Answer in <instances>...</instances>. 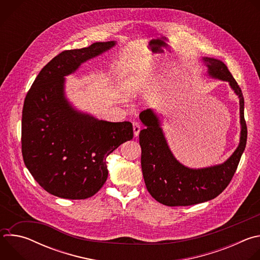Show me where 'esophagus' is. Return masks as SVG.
Here are the masks:
<instances>
[{
  "mask_svg": "<svg viewBox=\"0 0 260 260\" xmlns=\"http://www.w3.org/2000/svg\"><path fill=\"white\" fill-rule=\"evenodd\" d=\"M133 129H134V136L135 137H138L139 136V133L141 131V126L138 122H134L133 123Z\"/></svg>",
  "mask_w": 260,
  "mask_h": 260,
  "instance_id": "34e87169",
  "label": "esophagus"
}]
</instances>
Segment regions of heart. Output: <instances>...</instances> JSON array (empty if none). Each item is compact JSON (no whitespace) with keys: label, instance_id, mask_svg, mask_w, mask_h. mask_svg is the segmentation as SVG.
Masks as SVG:
<instances>
[{"label":"heart","instance_id":"heart-1","mask_svg":"<svg viewBox=\"0 0 260 260\" xmlns=\"http://www.w3.org/2000/svg\"><path fill=\"white\" fill-rule=\"evenodd\" d=\"M149 72L150 69H146L144 71H138L135 73H132L131 75H128L122 84V91L123 94L126 98H135L137 96L143 85L145 80L149 76Z\"/></svg>","mask_w":260,"mask_h":260}]
</instances>
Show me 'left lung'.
I'll return each mask as SVG.
<instances>
[{"mask_svg":"<svg viewBox=\"0 0 260 260\" xmlns=\"http://www.w3.org/2000/svg\"><path fill=\"white\" fill-rule=\"evenodd\" d=\"M207 76L225 81L240 103V142L233 154L222 164L206 168H189L173 154L161 127L162 115L154 109L140 114L146 126L140 132L142 148L141 166L147 190L158 203L169 206H191L218 197L230 184L236 173L247 143V125L244 118V96L240 86L223 61L203 56Z\"/></svg>","mask_w":260,"mask_h":260,"instance_id":"obj_1","label":"left lung"}]
</instances>
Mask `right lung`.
<instances>
[{
	"label": "right lung",
	"instance_id": "add662e5",
	"mask_svg": "<svg viewBox=\"0 0 260 260\" xmlns=\"http://www.w3.org/2000/svg\"><path fill=\"white\" fill-rule=\"evenodd\" d=\"M116 44L95 42L59 53L41 70L25 96L23 161L52 196L84 200L95 194L108 177L107 156L134 137L131 122L98 119L76 109L66 95V77Z\"/></svg>",
	"mask_w": 260,
	"mask_h": 260
}]
</instances>
